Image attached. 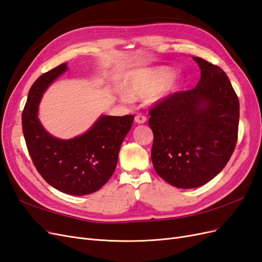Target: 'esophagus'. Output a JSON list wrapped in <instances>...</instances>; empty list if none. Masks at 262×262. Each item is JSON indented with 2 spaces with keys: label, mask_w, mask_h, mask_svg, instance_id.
Segmentation results:
<instances>
[{
  "label": "esophagus",
  "mask_w": 262,
  "mask_h": 262,
  "mask_svg": "<svg viewBox=\"0 0 262 262\" xmlns=\"http://www.w3.org/2000/svg\"><path fill=\"white\" fill-rule=\"evenodd\" d=\"M134 121L137 123H144L146 121V117L143 115H138L136 116V118H134Z\"/></svg>",
  "instance_id": "34e87169"
}]
</instances>
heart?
<instances>
[{"instance_id":"heart-1","label":"heart","mask_w":262,"mask_h":262,"mask_svg":"<svg viewBox=\"0 0 262 262\" xmlns=\"http://www.w3.org/2000/svg\"><path fill=\"white\" fill-rule=\"evenodd\" d=\"M180 82V76L172 74L171 69L167 67L136 70L125 81V94L121 98L124 101H130L131 98H144L150 95L152 101L158 104L176 93Z\"/></svg>"}]
</instances>
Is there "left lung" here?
I'll use <instances>...</instances> for the list:
<instances>
[{"label": "left lung", "instance_id": "obj_1", "mask_svg": "<svg viewBox=\"0 0 262 262\" xmlns=\"http://www.w3.org/2000/svg\"><path fill=\"white\" fill-rule=\"evenodd\" d=\"M194 89L172 94L152 109V163L169 185L191 189L215 177L231 158L237 142L239 101L226 73L201 58Z\"/></svg>", "mask_w": 262, "mask_h": 262}]
</instances>
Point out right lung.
Wrapping results in <instances>:
<instances>
[{"label":"right lung","mask_w":262,"mask_h":262,"mask_svg":"<svg viewBox=\"0 0 262 262\" xmlns=\"http://www.w3.org/2000/svg\"><path fill=\"white\" fill-rule=\"evenodd\" d=\"M67 70V63H62L30 87L21 116L23 133L41 177L63 193L85 195L97 191L113 176L134 117L102 115L81 136L69 140L51 136L38 118L39 104L43 93Z\"/></svg>","instance_id":"right-lung-1"}]
</instances>
